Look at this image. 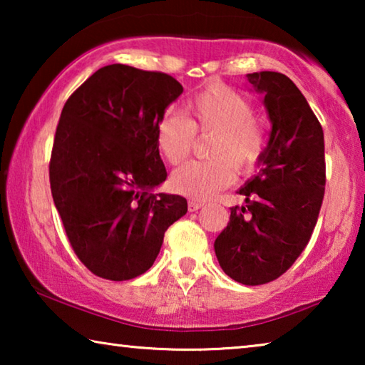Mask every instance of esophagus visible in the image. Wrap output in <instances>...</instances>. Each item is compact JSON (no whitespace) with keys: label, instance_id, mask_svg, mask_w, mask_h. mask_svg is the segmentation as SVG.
I'll list each match as a JSON object with an SVG mask.
<instances>
[{"label":"esophagus","instance_id":"obj_1","mask_svg":"<svg viewBox=\"0 0 365 365\" xmlns=\"http://www.w3.org/2000/svg\"><path fill=\"white\" fill-rule=\"evenodd\" d=\"M202 206H205V205H202L201 201H193V200L188 201V211L190 212H196L197 209H201Z\"/></svg>","mask_w":365,"mask_h":365}]
</instances>
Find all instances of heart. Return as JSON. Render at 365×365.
I'll use <instances>...</instances> for the list:
<instances>
[{"mask_svg":"<svg viewBox=\"0 0 365 365\" xmlns=\"http://www.w3.org/2000/svg\"><path fill=\"white\" fill-rule=\"evenodd\" d=\"M187 119L164 114L156 125V148L169 164H178L191 153L197 137H211L207 160L178 168L170 185L178 195L207 200L233 182V169L248 174L261 160L267 130L256 117L248 98L224 83H209L188 100Z\"/></svg>","mask_w":365,"mask_h":365,"instance_id":"obj_1","label":"heart"}]
</instances>
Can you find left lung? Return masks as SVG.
Listing matches in <instances>:
<instances>
[{
	"instance_id": "8db88e82",
	"label": "left lung",
	"mask_w": 365,
	"mask_h": 365,
	"mask_svg": "<svg viewBox=\"0 0 365 365\" xmlns=\"http://www.w3.org/2000/svg\"><path fill=\"white\" fill-rule=\"evenodd\" d=\"M246 77L264 93L272 132L257 175L238 191L246 205L230 209L214 250L230 279L255 287L285 274L311 240L325 193V145L322 125L287 76Z\"/></svg>"
}]
</instances>
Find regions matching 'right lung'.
I'll use <instances>...</instances> for the list:
<instances>
[{"label":"right lung","instance_id":"1","mask_svg":"<svg viewBox=\"0 0 365 365\" xmlns=\"http://www.w3.org/2000/svg\"><path fill=\"white\" fill-rule=\"evenodd\" d=\"M183 86L164 72L110 64L66 101L49 159V183L73 252L91 274L122 282L156 261L187 200L154 195L168 177L156 125Z\"/></svg>","mask_w":365,"mask_h":365}]
</instances>
